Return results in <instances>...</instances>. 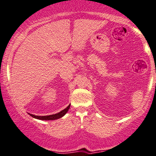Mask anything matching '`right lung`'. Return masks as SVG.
Masks as SVG:
<instances>
[{
  "instance_id": "right-lung-1",
  "label": "right lung",
  "mask_w": 156,
  "mask_h": 156,
  "mask_svg": "<svg viewBox=\"0 0 156 156\" xmlns=\"http://www.w3.org/2000/svg\"><path fill=\"white\" fill-rule=\"evenodd\" d=\"M69 108H70V105H69L68 107L66 108L65 109H63V110H62L61 111H60L59 113H55V114H53V115H49V116H35V115L30 114V113H29V114H30L32 117H33V118L40 119V120H45V121L55 120V119H58L64 116V115L68 112Z\"/></svg>"
}]
</instances>
